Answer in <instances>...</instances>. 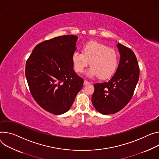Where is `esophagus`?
Listing matches in <instances>:
<instances>
[{
  "mask_svg": "<svg viewBox=\"0 0 159 159\" xmlns=\"http://www.w3.org/2000/svg\"><path fill=\"white\" fill-rule=\"evenodd\" d=\"M90 82H88V80H84V85H88V84H89Z\"/></svg>",
  "mask_w": 159,
  "mask_h": 159,
  "instance_id": "obj_1",
  "label": "esophagus"
}]
</instances>
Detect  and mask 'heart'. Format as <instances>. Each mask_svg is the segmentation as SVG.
<instances>
[{"label": "heart", "mask_w": 159, "mask_h": 159, "mask_svg": "<svg viewBox=\"0 0 159 159\" xmlns=\"http://www.w3.org/2000/svg\"><path fill=\"white\" fill-rule=\"evenodd\" d=\"M71 60L77 73L83 72L90 61L91 66L87 71V75L106 79L112 77L116 71L119 57L114 49L96 41H90L83 46L82 52L73 53Z\"/></svg>", "instance_id": "b5f03b06"}]
</instances>
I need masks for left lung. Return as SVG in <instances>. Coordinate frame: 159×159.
I'll return each instance as SVG.
<instances>
[{
    "mask_svg": "<svg viewBox=\"0 0 159 159\" xmlns=\"http://www.w3.org/2000/svg\"><path fill=\"white\" fill-rule=\"evenodd\" d=\"M120 62L108 82L96 83L92 103L103 115L113 114L124 108L131 99L139 80V68L134 52L118 42Z\"/></svg>",
    "mask_w": 159,
    "mask_h": 159,
    "instance_id": "obj_1",
    "label": "left lung"
}]
</instances>
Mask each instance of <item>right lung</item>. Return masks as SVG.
Instances as JSON below:
<instances>
[{
  "label": "right lung",
  "mask_w": 159,
  "mask_h": 159,
  "mask_svg": "<svg viewBox=\"0 0 159 159\" xmlns=\"http://www.w3.org/2000/svg\"><path fill=\"white\" fill-rule=\"evenodd\" d=\"M78 37L67 35L37 45L26 63L25 75L35 102L54 115L66 112L83 87L73 68L71 56Z\"/></svg>",
  "instance_id": "obj_1"
}]
</instances>
